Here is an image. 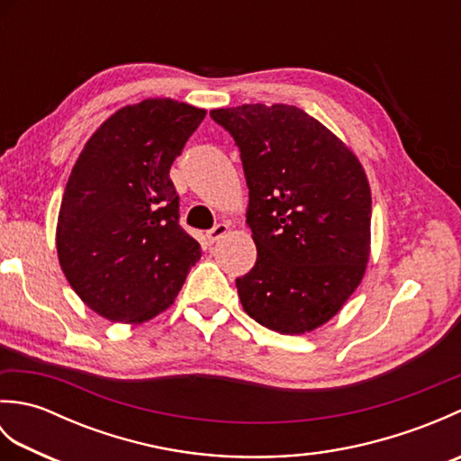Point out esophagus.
<instances>
[{"instance_id": "obj_1", "label": "esophagus", "mask_w": 461, "mask_h": 461, "mask_svg": "<svg viewBox=\"0 0 461 461\" xmlns=\"http://www.w3.org/2000/svg\"><path fill=\"white\" fill-rule=\"evenodd\" d=\"M228 231H230L228 223H218V225H213V228L208 233H205V238H208L210 243H215L220 238H223Z\"/></svg>"}]
</instances>
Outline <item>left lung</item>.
<instances>
[{
  "label": "left lung",
  "instance_id": "left-lung-1",
  "mask_svg": "<svg viewBox=\"0 0 461 461\" xmlns=\"http://www.w3.org/2000/svg\"><path fill=\"white\" fill-rule=\"evenodd\" d=\"M241 152L258 261L238 277L243 311L281 335L325 325L365 277L372 198L365 168L291 104L213 109Z\"/></svg>",
  "mask_w": 461,
  "mask_h": 461
}]
</instances>
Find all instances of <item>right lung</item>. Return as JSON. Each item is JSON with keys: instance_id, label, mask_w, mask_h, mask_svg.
<instances>
[{"instance_id": "obj_1", "label": "right lung", "mask_w": 461, "mask_h": 461, "mask_svg": "<svg viewBox=\"0 0 461 461\" xmlns=\"http://www.w3.org/2000/svg\"><path fill=\"white\" fill-rule=\"evenodd\" d=\"M205 111L174 99L122 106L86 140L57 220V256L83 303L114 322L168 309L200 243L180 225L170 166Z\"/></svg>"}]
</instances>
